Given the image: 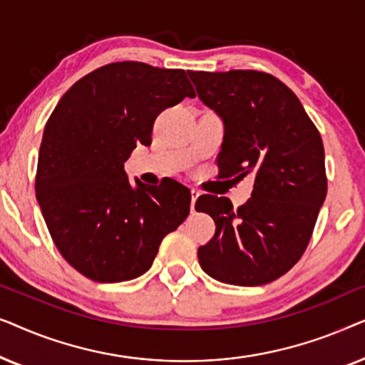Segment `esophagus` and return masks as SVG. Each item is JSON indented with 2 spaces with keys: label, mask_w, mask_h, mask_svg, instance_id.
<instances>
[{
  "label": "esophagus",
  "mask_w": 365,
  "mask_h": 365,
  "mask_svg": "<svg viewBox=\"0 0 365 365\" xmlns=\"http://www.w3.org/2000/svg\"><path fill=\"white\" fill-rule=\"evenodd\" d=\"M199 194H201V192H199L197 191V189H191V212H196V209H194V206H196V199L199 197Z\"/></svg>",
  "instance_id": "obj_1"
}]
</instances>
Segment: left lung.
Here are the masks:
<instances>
[{
    "instance_id": "1",
    "label": "left lung",
    "mask_w": 365,
    "mask_h": 365,
    "mask_svg": "<svg viewBox=\"0 0 365 365\" xmlns=\"http://www.w3.org/2000/svg\"><path fill=\"white\" fill-rule=\"evenodd\" d=\"M201 101L224 123L219 176L252 178L246 204L202 194L216 232L197 249L202 271L234 286L276 281L302 257L327 194L324 144L296 94L252 69L189 71Z\"/></svg>"
}]
</instances>
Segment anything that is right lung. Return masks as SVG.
I'll list each match as a JSON object with an SVG mask.
<instances>
[{"label":"right lung","instance_id":"right-lung-1","mask_svg":"<svg viewBox=\"0 0 365 365\" xmlns=\"http://www.w3.org/2000/svg\"><path fill=\"white\" fill-rule=\"evenodd\" d=\"M194 96L184 69L121 61L94 69L59 99L44 126L34 187L58 251L83 276L139 277L187 217L186 186L174 179L133 186L124 163L151 144L159 113Z\"/></svg>","mask_w":365,"mask_h":365}]
</instances>
